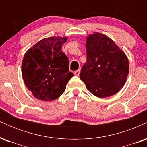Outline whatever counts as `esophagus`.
Returning a JSON list of instances; mask_svg holds the SVG:
<instances>
[{
    "mask_svg": "<svg viewBox=\"0 0 147 147\" xmlns=\"http://www.w3.org/2000/svg\"><path fill=\"white\" fill-rule=\"evenodd\" d=\"M74 74H75L76 76H79V74H80V70H76V71L74 72Z\"/></svg>",
    "mask_w": 147,
    "mask_h": 147,
    "instance_id": "34e87169",
    "label": "esophagus"
}]
</instances>
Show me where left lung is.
Listing matches in <instances>:
<instances>
[{"instance_id": "1", "label": "left lung", "mask_w": 147, "mask_h": 147, "mask_svg": "<svg viewBox=\"0 0 147 147\" xmlns=\"http://www.w3.org/2000/svg\"><path fill=\"white\" fill-rule=\"evenodd\" d=\"M86 49L87 60L79 76L88 90L99 98L119 92L129 72V59L124 52L113 40L99 32L87 36Z\"/></svg>"}]
</instances>
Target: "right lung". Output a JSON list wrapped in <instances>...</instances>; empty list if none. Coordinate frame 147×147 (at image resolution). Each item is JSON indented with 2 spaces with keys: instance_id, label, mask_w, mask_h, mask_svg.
I'll list each match as a JSON object with an SVG mask.
<instances>
[{
  "instance_id": "obj_1",
  "label": "right lung",
  "mask_w": 147,
  "mask_h": 147,
  "mask_svg": "<svg viewBox=\"0 0 147 147\" xmlns=\"http://www.w3.org/2000/svg\"><path fill=\"white\" fill-rule=\"evenodd\" d=\"M67 36L45 38L28 49L23 57L21 73L24 83L35 98L52 102L65 90L73 73L69 59L61 50Z\"/></svg>"
}]
</instances>
